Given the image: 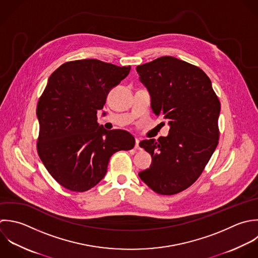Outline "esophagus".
Returning <instances> with one entry per match:
<instances>
[{"instance_id": "1", "label": "esophagus", "mask_w": 258, "mask_h": 258, "mask_svg": "<svg viewBox=\"0 0 258 258\" xmlns=\"http://www.w3.org/2000/svg\"><path fill=\"white\" fill-rule=\"evenodd\" d=\"M135 150H137V151H141V150H142V148H141V146H140V141H139V140H136Z\"/></svg>"}]
</instances>
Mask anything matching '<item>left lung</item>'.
<instances>
[{
  "instance_id": "left-lung-1",
  "label": "left lung",
  "mask_w": 258,
  "mask_h": 258,
  "mask_svg": "<svg viewBox=\"0 0 258 258\" xmlns=\"http://www.w3.org/2000/svg\"><path fill=\"white\" fill-rule=\"evenodd\" d=\"M137 71L154 113L170 124L167 137L141 142L152 165L139 176L154 192L174 195L197 181L218 145L220 101L201 68L175 57L157 58Z\"/></svg>"
}]
</instances>
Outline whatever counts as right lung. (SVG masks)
<instances>
[{
	"mask_svg": "<svg viewBox=\"0 0 258 258\" xmlns=\"http://www.w3.org/2000/svg\"><path fill=\"white\" fill-rule=\"evenodd\" d=\"M130 70L83 59L65 62L50 75L37 104V152L49 174L67 190L93 188L106 174L110 157L135 147L130 133L98 126L96 115L109 90Z\"/></svg>",
	"mask_w": 258,
	"mask_h": 258,
	"instance_id": "1",
	"label": "right lung"
}]
</instances>
